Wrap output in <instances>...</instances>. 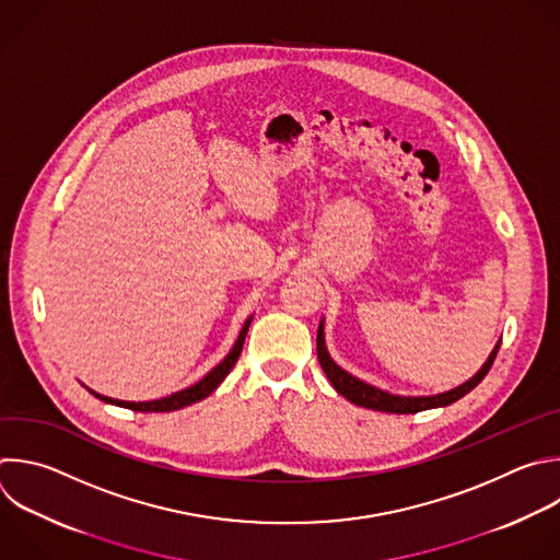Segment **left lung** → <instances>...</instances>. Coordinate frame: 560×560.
<instances>
[{
  "mask_svg": "<svg viewBox=\"0 0 560 560\" xmlns=\"http://www.w3.org/2000/svg\"><path fill=\"white\" fill-rule=\"evenodd\" d=\"M323 327H325V323L320 320V323H318V334H316V353H318V362H320V366H323V371H325V376L329 378L331 387H334L340 396H345L349 402H353V405H358V407L383 411V413H398V416H400V413H418V411L438 409V407H448V405L457 402L459 398H464L466 394H470V392L486 378V374H488L492 362H494V358H497V351H499V347H501V340H499V342L494 345V349L490 351L488 360L483 362V366L477 371V374H475L470 381H466L464 385H459V387H455V389H451V392L438 394V396H416V398H411V396H394V394H387V392H383V389H378V387H371V385L358 381L355 376L347 374L345 369H340V366L331 360V355H329V351H327V347H325V329H323Z\"/></svg>",
  "mask_w": 560,
  "mask_h": 560,
  "instance_id": "obj_1",
  "label": "left lung"
}]
</instances>
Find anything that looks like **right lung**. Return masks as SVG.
<instances>
[{"instance_id": "add662e5", "label": "right lung", "mask_w": 560, "mask_h": 560, "mask_svg": "<svg viewBox=\"0 0 560 560\" xmlns=\"http://www.w3.org/2000/svg\"><path fill=\"white\" fill-rule=\"evenodd\" d=\"M250 320H253V316L244 323V327H242V331H240V336H237V340H235L231 353H229L218 366H213L200 383H196V385H191V387H186V389H182V392H177V394H171V396L160 398V400H149V402L114 400V398L101 396V394H96V392H92V389H90V394L96 396L98 400L107 402V405H116V407H125V409H131V411H142V413L177 411V409H184V407H189V405H194V402H200V400H205L207 396H211V394L222 385V381L231 374V369L235 366V362H237V358H240V353H242V347H244V340H246Z\"/></svg>"}]
</instances>
